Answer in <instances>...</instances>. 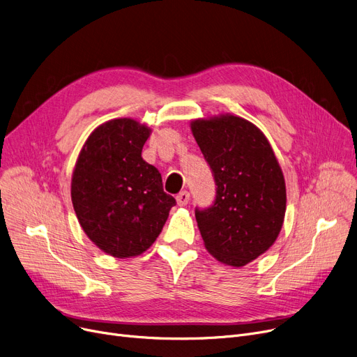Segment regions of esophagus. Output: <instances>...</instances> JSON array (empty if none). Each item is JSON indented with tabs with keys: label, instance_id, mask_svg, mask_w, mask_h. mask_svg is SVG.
<instances>
[{
	"label": "esophagus",
	"instance_id": "esophagus-1",
	"mask_svg": "<svg viewBox=\"0 0 357 357\" xmlns=\"http://www.w3.org/2000/svg\"><path fill=\"white\" fill-rule=\"evenodd\" d=\"M190 198H191V195H190L188 191H182L176 195V202H178L179 207H185V205L190 202Z\"/></svg>",
	"mask_w": 357,
	"mask_h": 357
}]
</instances>
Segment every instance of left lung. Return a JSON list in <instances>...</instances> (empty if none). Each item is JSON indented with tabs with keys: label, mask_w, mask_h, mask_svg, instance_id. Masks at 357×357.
<instances>
[{
	"label": "left lung",
	"mask_w": 357,
	"mask_h": 357,
	"mask_svg": "<svg viewBox=\"0 0 357 357\" xmlns=\"http://www.w3.org/2000/svg\"><path fill=\"white\" fill-rule=\"evenodd\" d=\"M191 128L215 182L210 207H195L204 245L222 264L245 266L265 253L282 229V171L265 135L245 119L195 120Z\"/></svg>",
	"instance_id": "1"
}]
</instances>
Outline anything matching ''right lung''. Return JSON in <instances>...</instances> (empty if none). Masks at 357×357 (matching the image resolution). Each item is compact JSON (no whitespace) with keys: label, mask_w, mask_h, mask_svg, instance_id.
I'll return each instance as SVG.
<instances>
[{"label":"right lung","mask_w":357,"mask_h":357,"mask_svg":"<svg viewBox=\"0 0 357 357\" xmlns=\"http://www.w3.org/2000/svg\"><path fill=\"white\" fill-rule=\"evenodd\" d=\"M150 128L130 119L92 131L72 176V204L85 234L114 257L137 256L153 245L176 205L158 169L142 158Z\"/></svg>","instance_id":"obj_1"}]
</instances>
